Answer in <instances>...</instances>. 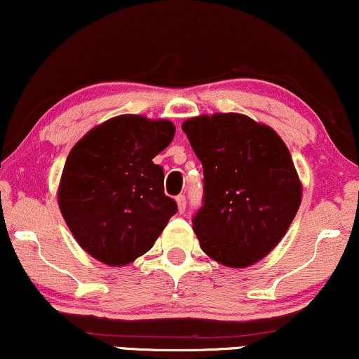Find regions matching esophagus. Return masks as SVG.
<instances>
[{
	"mask_svg": "<svg viewBox=\"0 0 359 359\" xmlns=\"http://www.w3.org/2000/svg\"><path fill=\"white\" fill-rule=\"evenodd\" d=\"M176 203H178V211L184 212L186 211V196H184V194H178V196H176Z\"/></svg>",
	"mask_w": 359,
	"mask_h": 359,
	"instance_id": "34e87169",
	"label": "esophagus"
}]
</instances>
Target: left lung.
Instances as JSON below:
<instances>
[{
    "mask_svg": "<svg viewBox=\"0 0 359 359\" xmlns=\"http://www.w3.org/2000/svg\"><path fill=\"white\" fill-rule=\"evenodd\" d=\"M181 128L203 165V206L193 216L201 249L227 267L255 264L299 211L290 151L271 127L239 114L201 115Z\"/></svg>",
    "mask_w": 359,
    "mask_h": 359,
    "instance_id": "1",
    "label": "left lung"
}]
</instances>
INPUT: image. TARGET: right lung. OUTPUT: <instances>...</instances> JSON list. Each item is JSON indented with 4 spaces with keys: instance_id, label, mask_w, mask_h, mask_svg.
I'll return each instance as SVG.
<instances>
[{
    "instance_id": "right-lung-1",
    "label": "right lung",
    "mask_w": 359,
    "mask_h": 359,
    "mask_svg": "<svg viewBox=\"0 0 359 359\" xmlns=\"http://www.w3.org/2000/svg\"><path fill=\"white\" fill-rule=\"evenodd\" d=\"M168 120L120 115L92 128L69 153L59 208L81 248L111 267L148 252L178 211L153 163L175 138Z\"/></svg>"
}]
</instances>
